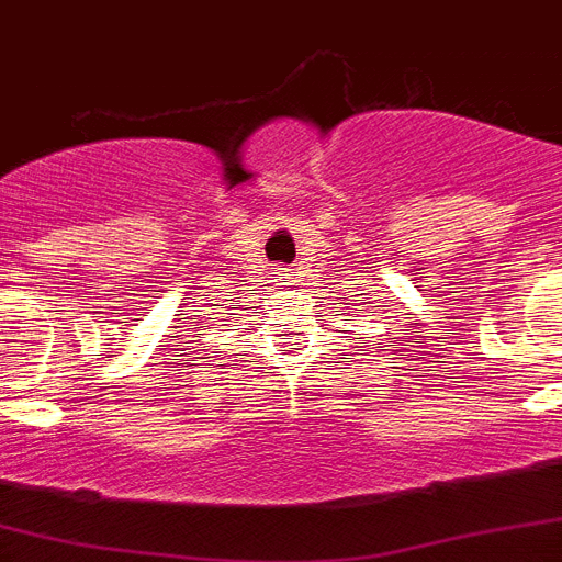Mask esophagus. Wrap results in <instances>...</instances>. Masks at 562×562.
Segmentation results:
<instances>
[{"label":"esophagus","mask_w":562,"mask_h":562,"mask_svg":"<svg viewBox=\"0 0 562 562\" xmlns=\"http://www.w3.org/2000/svg\"><path fill=\"white\" fill-rule=\"evenodd\" d=\"M286 278V272H284V267H281V270H278V276H276V281H284Z\"/></svg>","instance_id":"1"}]
</instances>
